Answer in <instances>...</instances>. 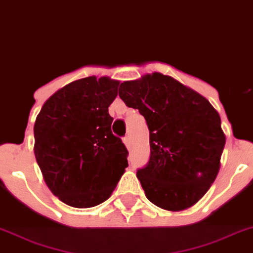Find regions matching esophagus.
I'll return each instance as SVG.
<instances>
[{"label":"esophagus","mask_w":253,"mask_h":253,"mask_svg":"<svg viewBox=\"0 0 253 253\" xmlns=\"http://www.w3.org/2000/svg\"><path fill=\"white\" fill-rule=\"evenodd\" d=\"M123 142H124V144H125V146H126V147H129V146H130V138H129V135L124 137Z\"/></svg>","instance_id":"1"}]
</instances>
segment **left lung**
Listing matches in <instances>:
<instances>
[{"instance_id": "left-lung-1", "label": "left lung", "mask_w": 253, "mask_h": 253, "mask_svg": "<svg viewBox=\"0 0 253 253\" xmlns=\"http://www.w3.org/2000/svg\"><path fill=\"white\" fill-rule=\"evenodd\" d=\"M119 96L139 110L150 130V161L137 171L146 197L168 211L197 204L216 179L225 146L216 110L196 90L160 73L124 82Z\"/></svg>"}]
</instances>
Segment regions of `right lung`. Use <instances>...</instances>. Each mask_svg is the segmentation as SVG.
<instances>
[{"label": "right lung", "mask_w": 253, "mask_h": 253, "mask_svg": "<svg viewBox=\"0 0 253 253\" xmlns=\"http://www.w3.org/2000/svg\"><path fill=\"white\" fill-rule=\"evenodd\" d=\"M119 82L88 77L59 89L34 124V155L47 187L64 204L87 209L111 196L128 150L111 131L109 106Z\"/></svg>", "instance_id": "obj_1"}]
</instances>
